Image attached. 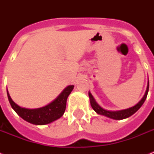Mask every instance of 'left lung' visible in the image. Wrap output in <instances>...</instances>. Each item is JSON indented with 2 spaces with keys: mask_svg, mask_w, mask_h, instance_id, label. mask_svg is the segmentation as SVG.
<instances>
[{
  "mask_svg": "<svg viewBox=\"0 0 154 154\" xmlns=\"http://www.w3.org/2000/svg\"><path fill=\"white\" fill-rule=\"evenodd\" d=\"M148 91L149 83L148 85H147V89H146V94H145L144 97H142V99H141V101H139L136 105H134V106L129 108V109H126L123 110H118V111H109V110H106L105 109L101 108V106L96 102V101H95V99L94 98L93 95H92L89 92V99H90V104H91L92 108L94 109V110L97 112V113H98V114L100 115H103V116H105V117H109V118H112V119L114 120H122L130 117V116H132L133 114H134V113L141 107V105H143V103L145 102L146 97H147Z\"/></svg>",
  "mask_w": 154,
  "mask_h": 154,
  "instance_id": "1",
  "label": "left lung"
}]
</instances>
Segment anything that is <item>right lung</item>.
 Segmentation results:
<instances>
[{"mask_svg":"<svg viewBox=\"0 0 154 154\" xmlns=\"http://www.w3.org/2000/svg\"><path fill=\"white\" fill-rule=\"evenodd\" d=\"M73 87V85L67 86L53 102L38 109H25L20 107L12 100L8 90L7 95L12 108L22 119L31 124L42 125L49 124L62 117L66 108L68 97L71 94Z\"/></svg>","mask_w":154,"mask_h":154,"instance_id":"add662e5","label":"right lung"}]
</instances>
